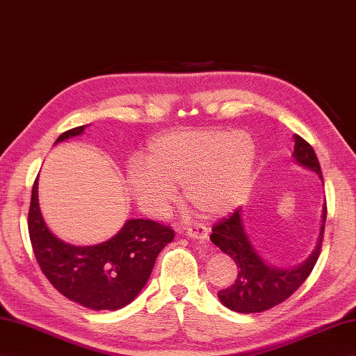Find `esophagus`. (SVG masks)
I'll return each mask as SVG.
<instances>
[{
	"label": "esophagus",
	"mask_w": 356,
	"mask_h": 356,
	"mask_svg": "<svg viewBox=\"0 0 356 356\" xmlns=\"http://www.w3.org/2000/svg\"><path fill=\"white\" fill-rule=\"evenodd\" d=\"M186 234L191 239H197V241H207L209 238V230L204 225H195L186 229Z\"/></svg>",
	"instance_id": "34e87169"
}]
</instances>
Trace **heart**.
Returning a JSON list of instances; mask_svg holds the SVG:
<instances>
[{
	"instance_id": "obj_1",
	"label": "heart",
	"mask_w": 356,
	"mask_h": 356,
	"mask_svg": "<svg viewBox=\"0 0 356 356\" xmlns=\"http://www.w3.org/2000/svg\"><path fill=\"white\" fill-rule=\"evenodd\" d=\"M256 143L245 131L207 129L169 133L152 140L145 161L127 166V186L151 216H161L177 199L175 186L204 216L229 213L252 187Z\"/></svg>"
}]
</instances>
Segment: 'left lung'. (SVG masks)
<instances>
[{
	"label": "left lung",
	"mask_w": 356,
	"mask_h": 356,
	"mask_svg": "<svg viewBox=\"0 0 356 356\" xmlns=\"http://www.w3.org/2000/svg\"><path fill=\"white\" fill-rule=\"evenodd\" d=\"M293 140L295 148L292 157L296 165L316 172V175L323 182L319 160L310 143L298 134H293ZM325 222L326 204L323 202L321 229L313 252L304 262L292 268L271 265L259 254L247 235L241 208L236 209L230 217L214 225L213 234L209 236L211 241L229 257H232L238 268L235 282L217 293L220 302L229 310L238 313H259L270 310L274 305L287 300L307 280L318 261Z\"/></svg>",
	"instance_id": "8db88e82"
}]
</instances>
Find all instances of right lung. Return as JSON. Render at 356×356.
Instances as JSON below:
<instances>
[{"instance_id": "1", "label": "right lung", "mask_w": 356, "mask_h": 356, "mask_svg": "<svg viewBox=\"0 0 356 356\" xmlns=\"http://www.w3.org/2000/svg\"><path fill=\"white\" fill-rule=\"evenodd\" d=\"M86 126L64 131L55 140L83 133ZM28 230L38 265L56 291L91 310H120L145 287L163 247L175 234L152 220L130 218L108 241L73 245L47 227L38 204V178L31 193Z\"/></svg>"}]
</instances>
